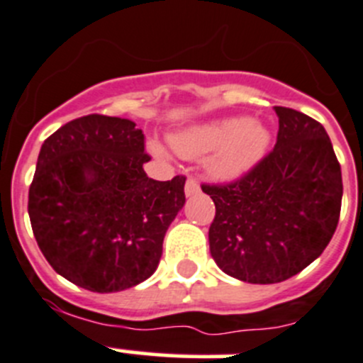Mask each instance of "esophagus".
Segmentation results:
<instances>
[{
  "mask_svg": "<svg viewBox=\"0 0 363 363\" xmlns=\"http://www.w3.org/2000/svg\"><path fill=\"white\" fill-rule=\"evenodd\" d=\"M184 191H186V195H188V197H191V195H197V193L201 191V184L197 182V179L189 177L188 181H186Z\"/></svg>",
  "mask_w": 363,
  "mask_h": 363,
  "instance_id": "esophagus-1",
  "label": "esophagus"
}]
</instances>
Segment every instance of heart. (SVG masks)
I'll return each instance as SVG.
<instances>
[{"instance_id": "obj_1", "label": "heart", "mask_w": 363, "mask_h": 363, "mask_svg": "<svg viewBox=\"0 0 363 363\" xmlns=\"http://www.w3.org/2000/svg\"><path fill=\"white\" fill-rule=\"evenodd\" d=\"M270 135L256 120H215L177 132L170 143L182 157L209 154V172L220 179H233L250 170L265 154ZM155 150L161 148L155 145Z\"/></svg>"}]
</instances>
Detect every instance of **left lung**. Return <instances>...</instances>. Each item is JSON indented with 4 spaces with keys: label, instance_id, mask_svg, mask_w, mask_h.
I'll return each mask as SVG.
<instances>
[{
    "label": "left lung",
    "instance_id": "left-lung-1",
    "mask_svg": "<svg viewBox=\"0 0 363 363\" xmlns=\"http://www.w3.org/2000/svg\"><path fill=\"white\" fill-rule=\"evenodd\" d=\"M276 147L242 177L202 184L215 202L209 250L245 283L290 279L319 258L340 218L342 172L328 132L313 118L274 107Z\"/></svg>",
    "mask_w": 363,
    "mask_h": 363
}]
</instances>
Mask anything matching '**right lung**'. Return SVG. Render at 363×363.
I'll return each mask as SVG.
<instances>
[{
    "instance_id": "right-lung-1",
    "label": "right lung",
    "mask_w": 363,
    "mask_h": 363,
    "mask_svg": "<svg viewBox=\"0 0 363 363\" xmlns=\"http://www.w3.org/2000/svg\"><path fill=\"white\" fill-rule=\"evenodd\" d=\"M147 161L145 134L123 118H77L44 141L28 215L57 274L111 294L155 272L166 231L186 202V177L154 181Z\"/></svg>"
}]
</instances>
